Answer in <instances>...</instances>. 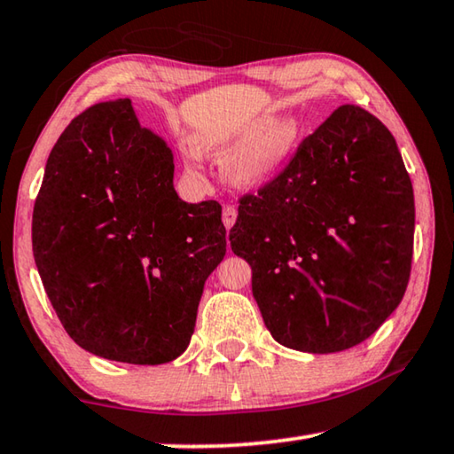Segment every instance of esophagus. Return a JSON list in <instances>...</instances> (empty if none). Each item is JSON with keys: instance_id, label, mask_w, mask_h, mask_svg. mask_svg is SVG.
I'll list each match as a JSON object with an SVG mask.
<instances>
[{"instance_id": "34e87169", "label": "esophagus", "mask_w": 454, "mask_h": 454, "mask_svg": "<svg viewBox=\"0 0 454 454\" xmlns=\"http://www.w3.org/2000/svg\"><path fill=\"white\" fill-rule=\"evenodd\" d=\"M236 216H238V212H236L234 206H224V210H222V222H224L226 230H230V228L234 226Z\"/></svg>"}]
</instances>
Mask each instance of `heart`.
<instances>
[{
    "label": "heart",
    "mask_w": 454,
    "mask_h": 454,
    "mask_svg": "<svg viewBox=\"0 0 454 454\" xmlns=\"http://www.w3.org/2000/svg\"><path fill=\"white\" fill-rule=\"evenodd\" d=\"M302 128L294 116L266 110L224 134H200L194 150L202 156L228 160L226 178L238 190H258L274 182L290 164ZM186 168L194 172L188 160Z\"/></svg>",
    "instance_id": "b5f03b06"
}]
</instances>
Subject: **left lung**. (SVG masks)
<instances>
[{
  "instance_id": "1",
  "label": "left lung",
  "mask_w": 454,
  "mask_h": 454,
  "mask_svg": "<svg viewBox=\"0 0 454 454\" xmlns=\"http://www.w3.org/2000/svg\"><path fill=\"white\" fill-rule=\"evenodd\" d=\"M414 238L412 184L393 134L342 106L278 178L244 196L230 246L282 347L330 355L374 334L401 304Z\"/></svg>"
}]
</instances>
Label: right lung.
I'll use <instances>...</instances> for the list:
<instances>
[{
	"label": "right lung",
	"mask_w": 454,
	"mask_h": 454,
	"mask_svg": "<svg viewBox=\"0 0 454 454\" xmlns=\"http://www.w3.org/2000/svg\"><path fill=\"white\" fill-rule=\"evenodd\" d=\"M32 244L75 344L118 363L164 364L188 348L226 228L218 202L180 200L172 148L120 98L88 107L51 148Z\"/></svg>",
	"instance_id": "obj_1"
}]
</instances>
